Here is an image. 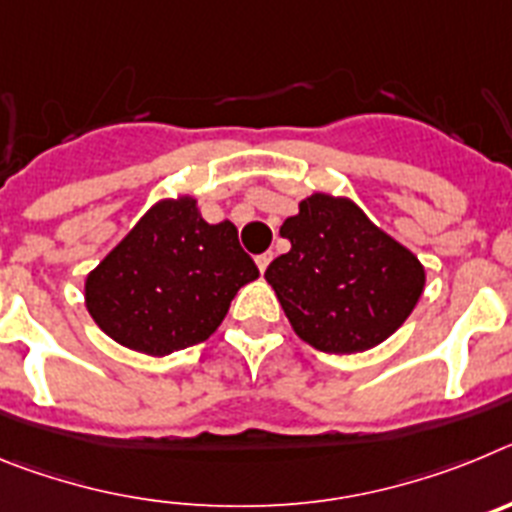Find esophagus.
I'll list each match as a JSON object with an SVG mask.
<instances>
[{
  "instance_id": "esophagus-1",
  "label": "esophagus",
  "mask_w": 512,
  "mask_h": 512,
  "mask_svg": "<svg viewBox=\"0 0 512 512\" xmlns=\"http://www.w3.org/2000/svg\"><path fill=\"white\" fill-rule=\"evenodd\" d=\"M269 264H271V253H261V256H256V266H259L261 274H264Z\"/></svg>"
}]
</instances>
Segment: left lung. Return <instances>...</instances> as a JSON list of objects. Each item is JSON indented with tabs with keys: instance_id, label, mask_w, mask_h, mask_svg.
Returning <instances> with one entry per match:
<instances>
[{
	"instance_id": "obj_1",
	"label": "left lung",
	"mask_w": 512,
	"mask_h": 512,
	"mask_svg": "<svg viewBox=\"0 0 512 512\" xmlns=\"http://www.w3.org/2000/svg\"><path fill=\"white\" fill-rule=\"evenodd\" d=\"M279 228L292 243L266 269L297 336L325 354H361L418 305L425 266L351 197L315 192Z\"/></svg>"
}]
</instances>
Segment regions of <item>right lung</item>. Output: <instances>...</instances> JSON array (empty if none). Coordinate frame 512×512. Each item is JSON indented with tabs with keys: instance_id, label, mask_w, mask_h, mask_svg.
I'll return each instance as SVG.
<instances>
[{
	"instance_id": "obj_1",
	"label": "right lung",
	"mask_w": 512,
	"mask_h": 512,
	"mask_svg": "<svg viewBox=\"0 0 512 512\" xmlns=\"http://www.w3.org/2000/svg\"><path fill=\"white\" fill-rule=\"evenodd\" d=\"M259 277L230 220L210 225L194 194L164 197L84 279V305L115 343L169 356L207 341Z\"/></svg>"
}]
</instances>
